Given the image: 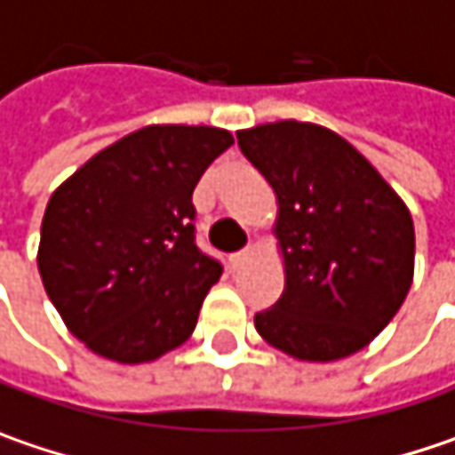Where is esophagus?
Wrapping results in <instances>:
<instances>
[{
	"mask_svg": "<svg viewBox=\"0 0 455 455\" xmlns=\"http://www.w3.org/2000/svg\"><path fill=\"white\" fill-rule=\"evenodd\" d=\"M248 261H251V248H243V251H238V253L230 256V267L233 269H243Z\"/></svg>",
	"mask_w": 455,
	"mask_h": 455,
	"instance_id": "1",
	"label": "esophagus"
}]
</instances>
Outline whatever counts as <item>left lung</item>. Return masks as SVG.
I'll use <instances>...</instances> for the list:
<instances>
[{
    "label": "left lung",
    "instance_id": "left-lung-1",
    "mask_svg": "<svg viewBox=\"0 0 455 455\" xmlns=\"http://www.w3.org/2000/svg\"><path fill=\"white\" fill-rule=\"evenodd\" d=\"M275 188L284 290L256 313L261 339L303 363L368 347L402 308L414 276V222L402 196L337 132L275 121L238 132Z\"/></svg>",
    "mask_w": 455,
    "mask_h": 455
}]
</instances>
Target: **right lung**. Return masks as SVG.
<instances>
[{
    "label": "right lung",
    "mask_w": 455,
    "mask_h": 455,
    "mask_svg": "<svg viewBox=\"0 0 455 455\" xmlns=\"http://www.w3.org/2000/svg\"><path fill=\"white\" fill-rule=\"evenodd\" d=\"M230 145L228 129L152 124L92 155L51 194L38 272L90 352L140 365L194 334L222 267L194 243L191 194Z\"/></svg>",
    "instance_id": "1"
}]
</instances>
